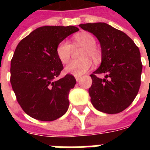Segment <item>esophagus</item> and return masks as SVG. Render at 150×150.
<instances>
[{
  "label": "esophagus",
  "mask_w": 150,
  "mask_h": 150,
  "mask_svg": "<svg viewBox=\"0 0 150 150\" xmlns=\"http://www.w3.org/2000/svg\"><path fill=\"white\" fill-rule=\"evenodd\" d=\"M75 79H76V81H77V82H79L80 79V77L79 76H75Z\"/></svg>",
  "instance_id": "obj_1"
}]
</instances>
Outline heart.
Wrapping results in <instances>:
<instances>
[{"instance_id": "heart-1", "label": "heart", "mask_w": 150, "mask_h": 150, "mask_svg": "<svg viewBox=\"0 0 150 150\" xmlns=\"http://www.w3.org/2000/svg\"><path fill=\"white\" fill-rule=\"evenodd\" d=\"M75 41L79 45L86 47L83 51L82 57H86L80 61L71 62L65 68L67 73L75 76H80L86 73L92 66V61L88 57H91L93 59L98 57V51L96 49V40L91 34L81 33L75 36ZM72 47L69 41L64 40L59 43L56 49L57 56L62 64H68L70 61Z\"/></svg>"}]
</instances>
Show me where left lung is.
Here are the masks:
<instances>
[{"label":"left lung","mask_w":150,"mask_h":150,"mask_svg":"<svg viewBox=\"0 0 150 150\" xmlns=\"http://www.w3.org/2000/svg\"><path fill=\"white\" fill-rule=\"evenodd\" d=\"M98 39L101 64L92 75L89 89L92 104L106 114L123 111L135 100L141 85L142 64L139 49L125 33L104 22L80 24ZM106 74L105 79L97 74Z\"/></svg>","instance_id":"8db88e82"}]
</instances>
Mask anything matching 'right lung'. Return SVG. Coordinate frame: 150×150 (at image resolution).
I'll list each match as a JSON object with an SVG mask.
<instances>
[{
  "instance_id": "add662e5",
  "label": "right lung",
  "mask_w": 150,
  "mask_h": 150,
  "mask_svg": "<svg viewBox=\"0 0 150 150\" xmlns=\"http://www.w3.org/2000/svg\"><path fill=\"white\" fill-rule=\"evenodd\" d=\"M77 27L43 26L22 39L11 61V84L18 103L33 118L51 121L68 110V94L76 80L67 74L57 79L63 64L57 47Z\"/></svg>"
}]
</instances>
